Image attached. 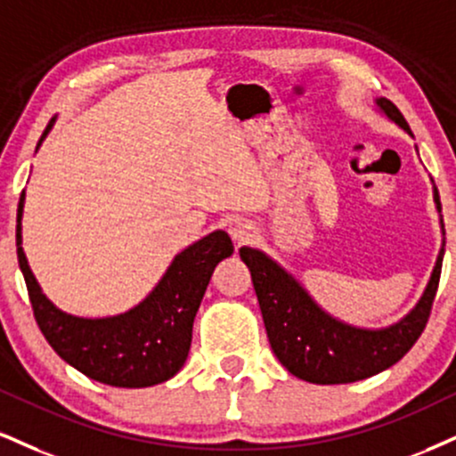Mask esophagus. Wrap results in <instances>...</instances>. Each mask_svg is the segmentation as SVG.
<instances>
[{
    "mask_svg": "<svg viewBox=\"0 0 456 456\" xmlns=\"http://www.w3.org/2000/svg\"><path fill=\"white\" fill-rule=\"evenodd\" d=\"M227 232H229V235H232V240L235 244L248 242L252 235H255L250 224L242 221V218H233V221H229L227 223Z\"/></svg>",
    "mask_w": 456,
    "mask_h": 456,
    "instance_id": "34e87169",
    "label": "esophagus"
}]
</instances>
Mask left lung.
<instances>
[{
	"label": "left lung",
	"mask_w": 456,
	"mask_h": 456,
	"mask_svg": "<svg viewBox=\"0 0 456 456\" xmlns=\"http://www.w3.org/2000/svg\"><path fill=\"white\" fill-rule=\"evenodd\" d=\"M376 106L388 120L412 135L410 125L393 102L378 97ZM433 201L440 214L444 235L442 204L436 186H433ZM240 256L250 270L267 338L278 361L290 374L312 385H348L388 370L420 338L422 329L429 321L437 282H440L444 240L419 304L402 321L380 329L354 327L331 316L316 304L293 273H289L281 263L273 261L263 250L242 246Z\"/></svg>",
	"instance_id": "1"
}]
</instances>
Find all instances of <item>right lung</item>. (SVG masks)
<instances>
[{
	"label": "right lung",
	"instance_id": "add662e5",
	"mask_svg": "<svg viewBox=\"0 0 456 456\" xmlns=\"http://www.w3.org/2000/svg\"><path fill=\"white\" fill-rule=\"evenodd\" d=\"M54 120L57 117L46 125L37 148ZM23 208L25 191L16 214V255L37 327L54 353L91 380L110 387L144 388L178 374L189 356L193 321L214 267L233 255L232 238L224 232L208 233L174 256L138 305L117 316L85 318L59 310L42 293L23 250Z\"/></svg>",
	"mask_w": 456,
	"mask_h": 456
}]
</instances>
